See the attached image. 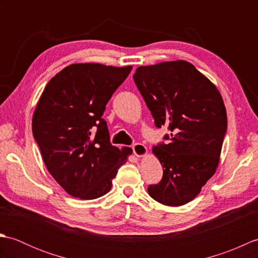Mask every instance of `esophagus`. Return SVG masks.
Segmentation results:
<instances>
[{"instance_id":"34e87169","label":"esophagus","mask_w":258,"mask_h":258,"mask_svg":"<svg viewBox=\"0 0 258 258\" xmlns=\"http://www.w3.org/2000/svg\"><path fill=\"white\" fill-rule=\"evenodd\" d=\"M132 149H133L134 155L138 157H143L147 154V149H146V146H144L143 144H140V143L135 144V145H133Z\"/></svg>"}]
</instances>
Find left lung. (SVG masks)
<instances>
[{"label": "left lung", "mask_w": 258, "mask_h": 258, "mask_svg": "<svg viewBox=\"0 0 258 258\" xmlns=\"http://www.w3.org/2000/svg\"><path fill=\"white\" fill-rule=\"evenodd\" d=\"M134 82L155 120L168 126L167 144L153 147L163 166V178L147 191L166 206L194 200L215 174L227 130L220 91L183 59L136 69Z\"/></svg>", "instance_id": "obj_1"}]
</instances>
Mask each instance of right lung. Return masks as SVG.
I'll return each mask as SVG.
<instances>
[{
	"mask_svg": "<svg viewBox=\"0 0 258 258\" xmlns=\"http://www.w3.org/2000/svg\"><path fill=\"white\" fill-rule=\"evenodd\" d=\"M132 67L71 64L52 78L37 102L32 131L47 171L68 194L95 200L108 193L133 151L109 143L102 118Z\"/></svg>",
	"mask_w": 258,
	"mask_h": 258,
	"instance_id": "1",
	"label": "right lung"
}]
</instances>
